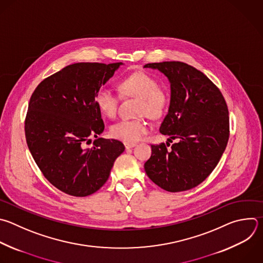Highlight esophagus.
<instances>
[{
    "label": "esophagus",
    "instance_id": "esophagus-1",
    "mask_svg": "<svg viewBox=\"0 0 263 263\" xmlns=\"http://www.w3.org/2000/svg\"><path fill=\"white\" fill-rule=\"evenodd\" d=\"M124 144H125L126 148H131L136 145V143H134V142H124Z\"/></svg>",
    "mask_w": 263,
    "mask_h": 263
}]
</instances>
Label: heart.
Wrapping results in <instances>:
<instances>
[{
    "label": "heart",
    "mask_w": 263,
    "mask_h": 263,
    "mask_svg": "<svg viewBox=\"0 0 263 263\" xmlns=\"http://www.w3.org/2000/svg\"><path fill=\"white\" fill-rule=\"evenodd\" d=\"M120 90L124 95L140 99L138 106L139 116L159 119L168 108L169 97L167 92L160 87L158 81L147 73L136 72L124 78L120 83ZM95 102L104 116L112 118L118 111L120 95L110 87L103 86L98 90ZM146 132L147 125L141 119L121 120L111 125L109 129L112 137L125 142L137 141Z\"/></svg>",
    "instance_id": "b5f03b06"
}]
</instances>
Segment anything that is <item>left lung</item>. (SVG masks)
I'll return each mask as SVG.
<instances>
[{"label": "left lung", "mask_w": 263, "mask_h": 263, "mask_svg": "<svg viewBox=\"0 0 263 263\" xmlns=\"http://www.w3.org/2000/svg\"><path fill=\"white\" fill-rule=\"evenodd\" d=\"M144 67L158 69L170 81V105L160 132L179 139L170 148L169 142L152 144L144 170L156 185L168 192L190 190L210 176L226 148V101L206 75L186 63H149Z\"/></svg>", "instance_id": "obj_1"}]
</instances>
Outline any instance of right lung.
I'll use <instances>...</instances> for the list:
<instances>
[{
    "instance_id": "obj_1",
    "label": "right lung",
    "mask_w": 263,
    "mask_h": 263,
    "mask_svg": "<svg viewBox=\"0 0 263 263\" xmlns=\"http://www.w3.org/2000/svg\"><path fill=\"white\" fill-rule=\"evenodd\" d=\"M122 63H75L43 79L33 92L25 120L29 149L45 179L62 192L89 196L108 180L124 152L104 130L95 96ZM95 137V145L84 144Z\"/></svg>"
}]
</instances>
